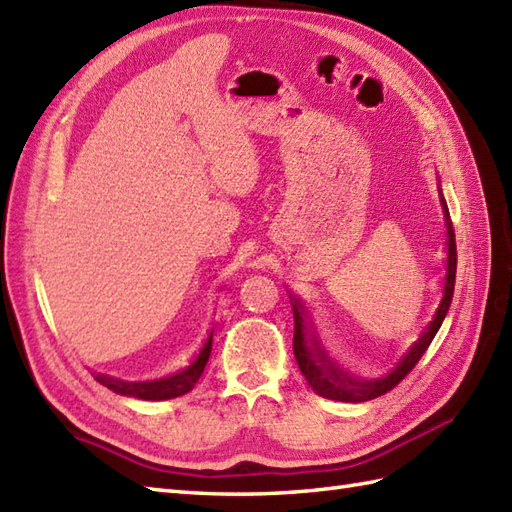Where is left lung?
Returning <instances> with one entry per match:
<instances>
[{"label":"left lung","mask_w":512,"mask_h":512,"mask_svg":"<svg viewBox=\"0 0 512 512\" xmlns=\"http://www.w3.org/2000/svg\"><path fill=\"white\" fill-rule=\"evenodd\" d=\"M438 198H441L445 229H447V240H445L447 266H445L441 303H438L432 320L425 325L419 338L410 344L408 351L403 353L395 362V366H392L390 371L384 373L382 377L364 379V377L349 375L347 371H342V368L327 355L303 299H299V296L290 292V303H292V314H294V340H292L294 358L299 362L303 377L307 379V384L312 386L316 395L325 399H334V401H344V403H362V401H371L375 397H382L412 371L414 364L423 358V353L432 344L436 331L441 329L443 320L449 312L451 299H454V283H456V235H454V227H451L449 209H447L441 187H438Z\"/></svg>","instance_id":"obj_1"}]
</instances>
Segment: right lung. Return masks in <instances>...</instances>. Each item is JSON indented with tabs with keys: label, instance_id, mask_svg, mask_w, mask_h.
Listing matches in <instances>:
<instances>
[{
	"label": "right lung",
	"instance_id": "1",
	"mask_svg": "<svg viewBox=\"0 0 512 512\" xmlns=\"http://www.w3.org/2000/svg\"><path fill=\"white\" fill-rule=\"evenodd\" d=\"M211 340H213V329L209 331L205 344H202L198 355L192 362H189V366L181 368V371H176L168 377L148 379V382H124V379L102 375V373H93V377L98 379L102 386H106L109 390L117 392V395H124V397H137L144 401H163V399L181 397L196 386L202 371H205L207 360L211 355Z\"/></svg>",
	"mask_w": 512,
	"mask_h": 512
}]
</instances>
